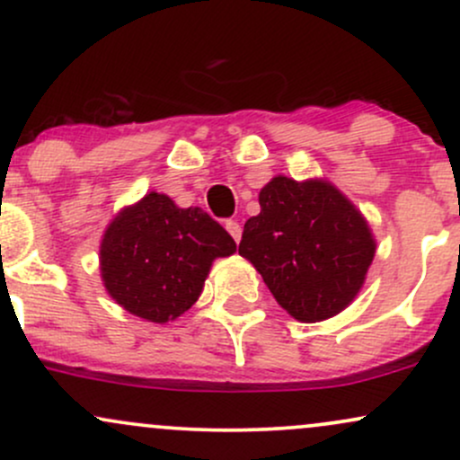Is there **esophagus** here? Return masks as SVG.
<instances>
[{
	"label": "esophagus",
	"instance_id": "34e87169",
	"mask_svg": "<svg viewBox=\"0 0 460 460\" xmlns=\"http://www.w3.org/2000/svg\"><path fill=\"white\" fill-rule=\"evenodd\" d=\"M225 226H226V231H229V235L234 237L235 242H240V237H242V225L237 223V220H226Z\"/></svg>",
	"mask_w": 460,
	"mask_h": 460
}]
</instances>
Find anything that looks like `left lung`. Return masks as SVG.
I'll return each instance as SVG.
<instances>
[{"mask_svg": "<svg viewBox=\"0 0 460 460\" xmlns=\"http://www.w3.org/2000/svg\"><path fill=\"white\" fill-rule=\"evenodd\" d=\"M261 212L246 220V257L289 315L320 322L352 303L374 260V237L355 205L331 183L274 177Z\"/></svg>", "mask_w": 460, "mask_h": 460, "instance_id": "1", "label": "left lung"}]
</instances>
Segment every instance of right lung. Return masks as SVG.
Instances as JSON below:
<instances>
[{
  "instance_id": "add662e5",
  "label": "right lung",
  "mask_w": 460,
  "mask_h": 460,
  "mask_svg": "<svg viewBox=\"0 0 460 460\" xmlns=\"http://www.w3.org/2000/svg\"><path fill=\"white\" fill-rule=\"evenodd\" d=\"M231 252L234 237L208 212L151 192L110 223L102 277L120 307L162 324L197 303L212 261Z\"/></svg>"
}]
</instances>
